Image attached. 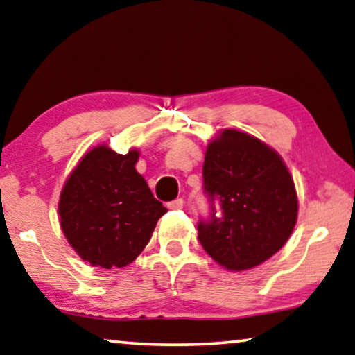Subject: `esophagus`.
<instances>
[{"label":"esophagus","mask_w":355,"mask_h":355,"mask_svg":"<svg viewBox=\"0 0 355 355\" xmlns=\"http://www.w3.org/2000/svg\"><path fill=\"white\" fill-rule=\"evenodd\" d=\"M183 205H184V200L182 198H178L175 200H172V202H168L167 207L168 209H183Z\"/></svg>","instance_id":"esophagus-1"}]
</instances>
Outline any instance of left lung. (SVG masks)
I'll use <instances>...</instances> for the list:
<instances>
[{
  "label": "left lung",
  "mask_w": 355,
  "mask_h": 355,
  "mask_svg": "<svg viewBox=\"0 0 355 355\" xmlns=\"http://www.w3.org/2000/svg\"><path fill=\"white\" fill-rule=\"evenodd\" d=\"M202 175L211 211L209 221H199L198 239L211 260L245 271L284 247L298 218V196L276 150L247 132L225 129L207 145Z\"/></svg>",
  "instance_id": "left-lung-1"
}]
</instances>
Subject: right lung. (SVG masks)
<instances>
[{"label":"right lung","mask_w":355,"mask_h":355,"mask_svg":"<svg viewBox=\"0 0 355 355\" xmlns=\"http://www.w3.org/2000/svg\"><path fill=\"white\" fill-rule=\"evenodd\" d=\"M135 148L118 155L98 145L68 175L59 199L60 228L84 261L124 268L144 252L167 209L137 172Z\"/></svg>","instance_id":"right-lung-1"}]
</instances>
